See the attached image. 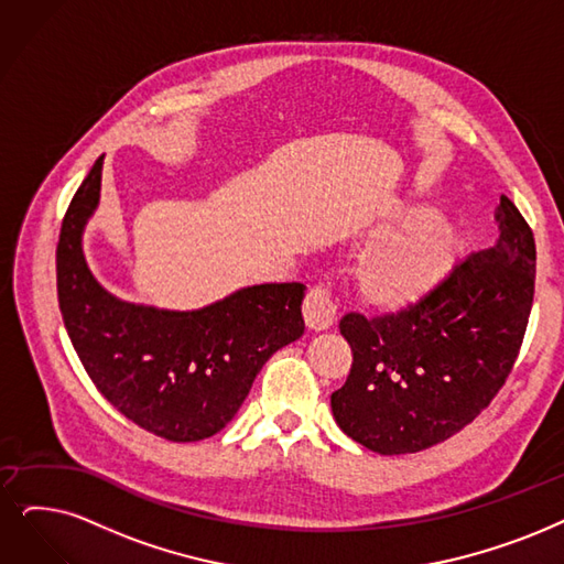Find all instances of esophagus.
Listing matches in <instances>:
<instances>
[{
    "instance_id": "34e87169",
    "label": "esophagus",
    "mask_w": 564,
    "mask_h": 564,
    "mask_svg": "<svg viewBox=\"0 0 564 564\" xmlns=\"http://www.w3.org/2000/svg\"><path fill=\"white\" fill-rule=\"evenodd\" d=\"M337 305L330 299V291L326 286H312L303 303V317L310 330H326L335 322Z\"/></svg>"
}]
</instances>
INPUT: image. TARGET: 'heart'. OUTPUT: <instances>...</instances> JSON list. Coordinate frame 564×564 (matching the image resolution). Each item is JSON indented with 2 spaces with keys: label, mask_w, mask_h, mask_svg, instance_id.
Returning a JSON list of instances; mask_svg holds the SVG:
<instances>
[{
  "label": "heart",
  "mask_w": 564,
  "mask_h": 564,
  "mask_svg": "<svg viewBox=\"0 0 564 564\" xmlns=\"http://www.w3.org/2000/svg\"><path fill=\"white\" fill-rule=\"evenodd\" d=\"M354 263L358 296L370 307L402 312L416 307L452 275L460 259V238L427 204H410L375 229Z\"/></svg>",
  "instance_id": "1"
}]
</instances>
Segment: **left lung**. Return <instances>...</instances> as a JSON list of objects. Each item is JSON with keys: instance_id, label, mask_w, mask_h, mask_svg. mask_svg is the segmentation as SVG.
<instances>
[{"instance_id": "1", "label": "left lung", "mask_w": 564, "mask_h": 564, "mask_svg": "<svg viewBox=\"0 0 564 564\" xmlns=\"http://www.w3.org/2000/svg\"><path fill=\"white\" fill-rule=\"evenodd\" d=\"M495 219L498 242L456 263L431 299L375 319L343 317L354 364L330 410L370 452L416 454L448 440L507 381L530 319L536 250L507 196Z\"/></svg>"}]
</instances>
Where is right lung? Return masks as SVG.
<instances>
[{
	"label": "right lung",
	"mask_w": 564,
	"mask_h": 564,
	"mask_svg": "<svg viewBox=\"0 0 564 564\" xmlns=\"http://www.w3.org/2000/svg\"><path fill=\"white\" fill-rule=\"evenodd\" d=\"M104 156L64 215L57 299L66 333L101 395L169 442H198L227 425L265 360L305 330L301 282L254 284L200 310H160L112 296L87 268L83 231L101 192Z\"/></svg>",
	"instance_id": "right-lung-1"
}]
</instances>
